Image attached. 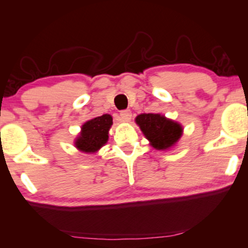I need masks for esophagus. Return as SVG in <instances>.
Masks as SVG:
<instances>
[{
    "instance_id": "obj_1",
    "label": "esophagus",
    "mask_w": 248,
    "mask_h": 248,
    "mask_svg": "<svg viewBox=\"0 0 248 248\" xmlns=\"http://www.w3.org/2000/svg\"><path fill=\"white\" fill-rule=\"evenodd\" d=\"M120 117L121 120L123 122H130L131 121V117H132V113L130 109H125V110H122L120 113Z\"/></svg>"
}]
</instances>
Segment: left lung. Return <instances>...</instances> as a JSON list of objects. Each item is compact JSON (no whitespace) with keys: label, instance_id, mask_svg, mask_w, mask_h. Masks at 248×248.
I'll list each match as a JSON object with an SVG mask.
<instances>
[{"label":"left lung","instance_id":"8db88e82","mask_svg":"<svg viewBox=\"0 0 248 248\" xmlns=\"http://www.w3.org/2000/svg\"><path fill=\"white\" fill-rule=\"evenodd\" d=\"M145 139L155 150L166 151L175 147L183 135L182 124L161 114H140L135 117Z\"/></svg>","mask_w":248,"mask_h":248}]
</instances>
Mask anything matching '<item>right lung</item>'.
<instances>
[{
  "instance_id": "1",
  "label": "right lung",
  "mask_w": 248,
  "mask_h": 248,
  "mask_svg": "<svg viewBox=\"0 0 248 248\" xmlns=\"http://www.w3.org/2000/svg\"><path fill=\"white\" fill-rule=\"evenodd\" d=\"M113 125V117L109 114L91 118L82 126L74 140V147L84 154H96L108 141V132Z\"/></svg>"
}]
</instances>
